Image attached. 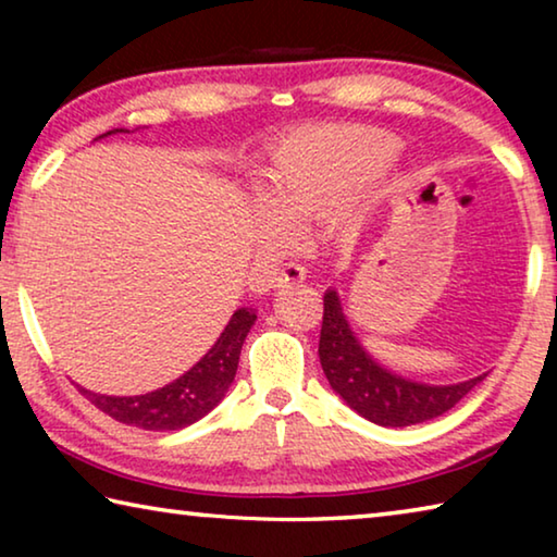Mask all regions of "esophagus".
Here are the masks:
<instances>
[{"label": "esophagus", "instance_id": "esophagus-1", "mask_svg": "<svg viewBox=\"0 0 557 557\" xmlns=\"http://www.w3.org/2000/svg\"><path fill=\"white\" fill-rule=\"evenodd\" d=\"M275 280H277V287L297 285V282L307 280V268L299 265V262H287V265L280 270V275Z\"/></svg>", "mask_w": 557, "mask_h": 557}]
</instances>
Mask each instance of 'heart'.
I'll return each instance as SVG.
<instances>
[{
	"label": "heart",
	"instance_id": "b5f03b06",
	"mask_svg": "<svg viewBox=\"0 0 557 557\" xmlns=\"http://www.w3.org/2000/svg\"><path fill=\"white\" fill-rule=\"evenodd\" d=\"M400 143L383 129L322 127L282 143L262 169V219L268 243H285L292 228L326 221L371 176L383 172Z\"/></svg>",
	"mask_w": 557,
	"mask_h": 557
}]
</instances>
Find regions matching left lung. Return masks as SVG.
<instances>
[{"mask_svg":"<svg viewBox=\"0 0 557 557\" xmlns=\"http://www.w3.org/2000/svg\"><path fill=\"white\" fill-rule=\"evenodd\" d=\"M319 361L326 381L348 408L383 428H408L447 412L474 388L484 375L455 385H425L405 381L373 361L358 344L338 305V295L326 289L324 322L319 336Z\"/></svg>","mask_w":557,"mask_h":557,"instance_id":"left-lung-1","label":"left lung"}]
</instances>
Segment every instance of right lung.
Listing matches in <instances>:
<instances>
[{
  "mask_svg": "<svg viewBox=\"0 0 557 557\" xmlns=\"http://www.w3.org/2000/svg\"><path fill=\"white\" fill-rule=\"evenodd\" d=\"M110 129L106 135L108 137ZM122 132V129H120ZM256 312L248 307H240L238 312L231 317L225 324L223 334L219 336L209 354H206L194 369H188L184 375H178L174 383L164 385V388L145 393V395H129V398H120V395H100L86 391L78 385V393L96 405L98 410L110 414L112 420L122 422V425H132L139 430H182L194 425L201 420L206 412H211L215 405L223 400L228 393L231 383L238 371V358L245 336H248L250 326L256 324Z\"/></svg>",
  "mask_w": 557,
  "mask_h": 557,
  "instance_id": "1",
  "label": "right lung"
}]
</instances>
